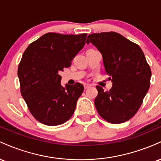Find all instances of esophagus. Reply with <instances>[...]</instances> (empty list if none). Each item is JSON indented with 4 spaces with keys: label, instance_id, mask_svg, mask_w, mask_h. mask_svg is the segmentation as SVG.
I'll use <instances>...</instances> for the list:
<instances>
[{
    "label": "esophagus",
    "instance_id": "34e87169",
    "mask_svg": "<svg viewBox=\"0 0 161 161\" xmlns=\"http://www.w3.org/2000/svg\"><path fill=\"white\" fill-rule=\"evenodd\" d=\"M91 86H90L89 84H84V88L85 89H88V88H89Z\"/></svg>",
    "mask_w": 161,
    "mask_h": 161
}]
</instances>
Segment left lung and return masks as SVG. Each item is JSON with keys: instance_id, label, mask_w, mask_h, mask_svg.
I'll use <instances>...</instances> for the list:
<instances>
[{"instance_id": "left-lung-1", "label": "left lung", "mask_w": 161, "mask_h": 161, "mask_svg": "<svg viewBox=\"0 0 161 161\" xmlns=\"http://www.w3.org/2000/svg\"><path fill=\"white\" fill-rule=\"evenodd\" d=\"M101 52L105 72L113 86L109 92L96 87L95 105L100 116L111 123H122L133 116L141 107L150 87L151 71L138 45L116 32L88 35Z\"/></svg>"}]
</instances>
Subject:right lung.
Here are the masks:
<instances>
[{
    "label": "right lung",
    "mask_w": 161,
    "mask_h": 161,
    "mask_svg": "<svg viewBox=\"0 0 161 161\" xmlns=\"http://www.w3.org/2000/svg\"><path fill=\"white\" fill-rule=\"evenodd\" d=\"M86 36L46 33L23 53L18 67L21 94L40 123L60 125L73 116L84 87L81 83L62 86L60 72L70 66L84 47Z\"/></svg>",
    "instance_id": "right-lung-1"
}]
</instances>
